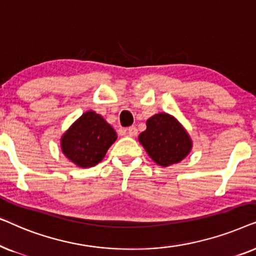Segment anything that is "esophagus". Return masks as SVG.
Returning <instances> with one entry per match:
<instances>
[{
	"label": "esophagus",
	"instance_id": "esophagus-1",
	"mask_svg": "<svg viewBox=\"0 0 256 256\" xmlns=\"http://www.w3.org/2000/svg\"><path fill=\"white\" fill-rule=\"evenodd\" d=\"M126 131H128V134L130 136V137H134V136H137V134H138V130L136 126H130V128H128Z\"/></svg>",
	"mask_w": 256,
	"mask_h": 256
}]
</instances>
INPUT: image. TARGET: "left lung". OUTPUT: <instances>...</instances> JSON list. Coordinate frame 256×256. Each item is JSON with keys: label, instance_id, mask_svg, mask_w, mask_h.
Wrapping results in <instances>:
<instances>
[{"label": "left lung", "instance_id": "left-lung-1", "mask_svg": "<svg viewBox=\"0 0 256 256\" xmlns=\"http://www.w3.org/2000/svg\"><path fill=\"white\" fill-rule=\"evenodd\" d=\"M138 139L153 162L162 168L180 162L192 150V140L184 126L165 112L148 118L146 130Z\"/></svg>", "mask_w": 256, "mask_h": 256}]
</instances>
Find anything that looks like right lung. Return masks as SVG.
<instances>
[{"label": "right lung", "mask_w": 256, "mask_h": 256, "mask_svg": "<svg viewBox=\"0 0 256 256\" xmlns=\"http://www.w3.org/2000/svg\"><path fill=\"white\" fill-rule=\"evenodd\" d=\"M117 139V134L100 114L88 111L80 116L60 138L63 154L80 168L100 162Z\"/></svg>", "instance_id": "1"}]
</instances>
